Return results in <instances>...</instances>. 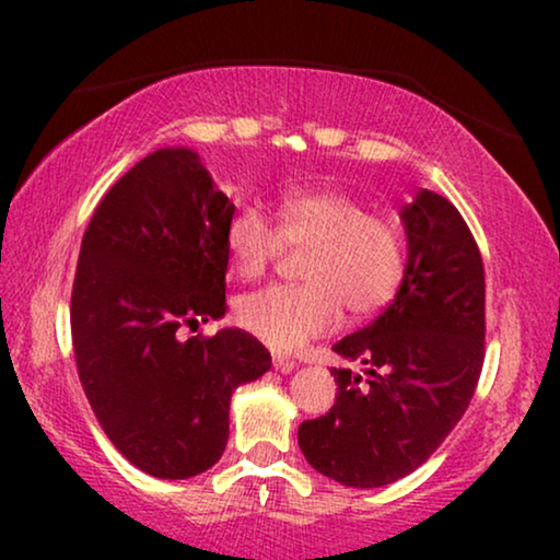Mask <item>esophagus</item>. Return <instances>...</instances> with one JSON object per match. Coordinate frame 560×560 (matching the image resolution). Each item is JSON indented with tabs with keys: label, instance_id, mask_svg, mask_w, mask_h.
Masks as SVG:
<instances>
[{
	"label": "esophagus",
	"instance_id": "esophagus-1",
	"mask_svg": "<svg viewBox=\"0 0 560 560\" xmlns=\"http://www.w3.org/2000/svg\"><path fill=\"white\" fill-rule=\"evenodd\" d=\"M272 366H275V370H278V372L288 374V372L295 370L298 362H293V359H288V357H275V359H272Z\"/></svg>",
	"mask_w": 560,
	"mask_h": 560
}]
</instances>
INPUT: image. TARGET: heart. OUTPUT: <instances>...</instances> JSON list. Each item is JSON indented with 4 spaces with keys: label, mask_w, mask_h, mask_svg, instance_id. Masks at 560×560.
Masks as SVG:
<instances>
[{
    "label": "heart",
    "mask_w": 560,
    "mask_h": 560,
    "mask_svg": "<svg viewBox=\"0 0 560 560\" xmlns=\"http://www.w3.org/2000/svg\"><path fill=\"white\" fill-rule=\"evenodd\" d=\"M285 247L303 255V285H272L240 298L236 324L267 347L293 351L339 326L343 305L370 316L393 301L408 272V240L385 213L339 188H290L275 203V226L259 209H242L226 226L236 278L257 280Z\"/></svg>",
    "instance_id": "b5f03b06"
}]
</instances>
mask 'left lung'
<instances>
[{"mask_svg":"<svg viewBox=\"0 0 560 560\" xmlns=\"http://www.w3.org/2000/svg\"><path fill=\"white\" fill-rule=\"evenodd\" d=\"M400 219V290L370 326L334 343L370 377L334 366V408L298 428L313 469L359 489L393 485L428 462L469 408L485 364V265L464 217L420 190Z\"/></svg>","mask_w":560,"mask_h":560,"instance_id":"8db88e82","label":"left lung"}]
</instances>
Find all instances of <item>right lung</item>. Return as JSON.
Segmentation results:
<instances>
[{
  "instance_id": "obj_1",
  "label": "right lung",
  "mask_w": 560,
  "mask_h": 560,
  "mask_svg": "<svg viewBox=\"0 0 560 560\" xmlns=\"http://www.w3.org/2000/svg\"><path fill=\"white\" fill-rule=\"evenodd\" d=\"M234 203L186 148L155 150L98 201L71 293L79 380L109 441L137 469L188 479L219 462L229 402L270 370L255 336L221 328Z\"/></svg>"
}]
</instances>
